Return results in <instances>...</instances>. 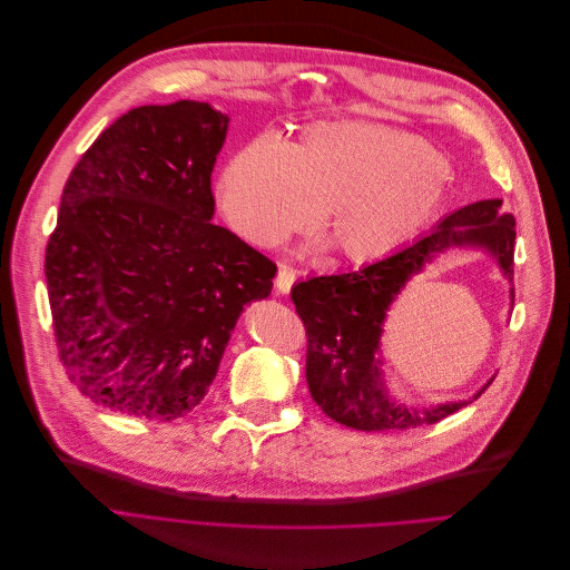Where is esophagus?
I'll return each instance as SVG.
<instances>
[{"instance_id":"1","label":"esophagus","mask_w":570,"mask_h":570,"mask_svg":"<svg viewBox=\"0 0 570 570\" xmlns=\"http://www.w3.org/2000/svg\"><path fill=\"white\" fill-rule=\"evenodd\" d=\"M294 281H296V271H294V268H289V266H281V268H278L276 287H278V292H281V294H287V292L292 289Z\"/></svg>"}]
</instances>
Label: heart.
Wrapping results in <instances>:
<instances>
[{
    "mask_svg": "<svg viewBox=\"0 0 570 570\" xmlns=\"http://www.w3.org/2000/svg\"><path fill=\"white\" fill-rule=\"evenodd\" d=\"M445 167L433 148L375 122H317L289 148L253 141L220 176L229 225L257 246L322 227L350 264L383 259L405 246L436 210Z\"/></svg>",
    "mask_w": 570,
    "mask_h": 570,
    "instance_id": "1",
    "label": "heart"
}]
</instances>
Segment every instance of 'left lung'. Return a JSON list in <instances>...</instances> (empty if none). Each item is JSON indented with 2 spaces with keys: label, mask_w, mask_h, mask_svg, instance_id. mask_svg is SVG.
Wrapping results in <instances>:
<instances>
[{
  "label": "left lung",
  "mask_w": 570,
  "mask_h": 570,
  "mask_svg": "<svg viewBox=\"0 0 570 570\" xmlns=\"http://www.w3.org/2000/svg\"><path fill=\"white\" fill-rule=\"evenodd\" d=\"M501 199H484L454 210L413 246L336 276H315L292 289L296 315L306 327V381L322 413L360 431H403L436 424L464 401L436 409H405L385 394L381 381L383 322L401 287L450 246L490 250L503 274L512 276L514 218L501 213ZM514 296V292H512ZM492 383H487L490 387ZM482 387L475 399L487 390Z\"/></svg>",
  "instance_id": "left-lung-1"
}]
</instances>
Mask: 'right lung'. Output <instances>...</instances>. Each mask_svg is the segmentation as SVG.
Here are the masks:
<instances>
[{
    "label": "right lung",
    "mask_w": 570,
    "mask_h": 570,
    "mask_svg": "<svg viewBox=\"0 0 570 570\" xmlns=\"http://www.w3.org/2000/svg\"><path fill=\"white\" fill-rule=\"evenodd\" d=\"M229 118L204 101L139 106L69 174L46 246L60 364L116 413L171 422L206 396L243 306L276 264L213 225Z\"/></svg>",
    "instance_id": "obj_1"
}]
</instances>
